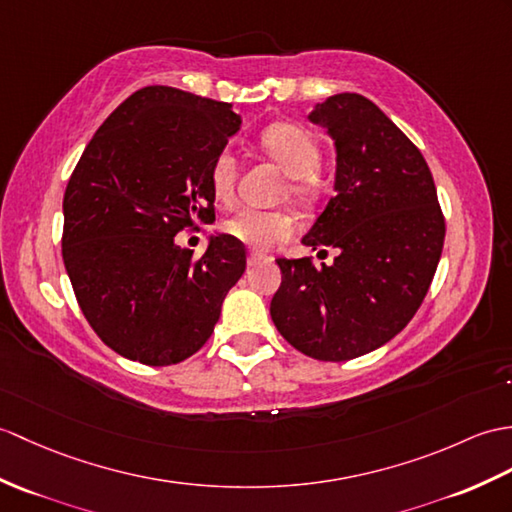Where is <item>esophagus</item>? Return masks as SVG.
Masks as SVG:
<instances>
[{
	"instance_id": "obj_1",
	"label": "esophagus",
	"mask_w": 512,
	"mask_h": 512,
	"mask_svg": "<svg viewBox=\"0 0 512 512\" xmlns=\"http://www.w3.org/2000/svg\"><path fill=\"white\" fill-rule=\"evenodd\" d=\"M259 261H270V257L264 255V253H259V251L248 253V266H255V264H259Z\"/></svg>"
}]
</instances>
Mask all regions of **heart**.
Instances as JSON below:
<instances>
[{
	"label": "heart",
	"instance_id": "b5f03b06",
	"mask_svg": "<svg viewBox=\"0 0 512 512\" xmlns=\"http://www.w3.org/2000/svg\"><path fill=\"white\" fill-rule=\"evenodd\" d=\"M259 144L270 154V159H275L290 174L288 189L294 198L307 200L314 196V170L320 161V146L310 130L292 122H277L264 128ZM235 178L237 163L233 152L220 150L209 172L211 189L218 200H229L233 196ZM224 231L248 246L266 248L290 237L296 231V222L285 211L242 207L224 222Z\"/></svg>",
	"mask_w": 512,
	"mask_h": 512
}]
</instances>
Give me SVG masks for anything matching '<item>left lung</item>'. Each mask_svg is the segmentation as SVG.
<instances>
[{"label":"left lung","instance_id":"1","mask_svg":"<svg viewBox=\"0 0 512 512\" xmlns=\"http://www.w3.org/2000/svg\"><path fill=\"white\" fill-rule=\"evenodd\" d=\"M307 120L334 139L336 181L303 244L338 257L320 268L307 257L277 259L270 316L294 349L344 362L379 349L417 314L443 253L445 218L423 154L377 104L336 93Z\"/></svg>","mask_w":512,"mask_h":512}]
</instances>
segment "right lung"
I'll use <instances>...</instances> for the list:
<instances>
[{
	"instance_id": "obj_1",
	"label": "right lung",
	"mask_w": 512,
	"mask_h": 512,
	"mask_svg": "<svg viewBox=\"0 0 512 512\" xmlns=\"http://www.w3.org/2000/svg\"><path fill=\"white\" fill-rule=\"evenodd\" d=\"M242 117L174 87H144L106 117L63 198V261L106 347L148 366L187 360L209 340L246 270L231 235L202 257L174 235L216 220L209 172Z\"/></svg>"
}]
</instances>
